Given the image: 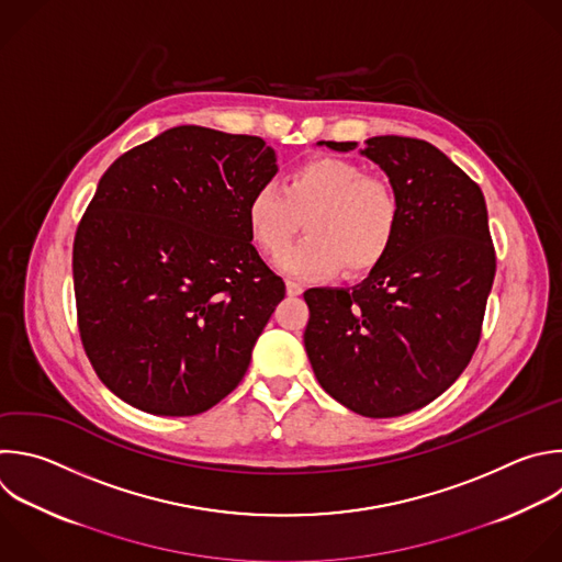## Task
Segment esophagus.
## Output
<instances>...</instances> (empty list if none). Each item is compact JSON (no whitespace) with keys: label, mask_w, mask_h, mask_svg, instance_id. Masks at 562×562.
I'll list each match as a JSON object with an SVG mask.
<instances>
[{"label":"esophagus","mask_w":562,"mask_h":562,"mask_svg":"<svg viewBox=\"0 0 562 562\" xmlns=\"http://www.w3.org/2000/svg\"><path fill=\"white\" fill-rule=\"evenodd\" d=\"M302 291H304L302 284H297V282H293V280L286 282V293H289V295L295 297V295H302Z\"/></svg>","instance_id":"34e87169"}]
</instances>
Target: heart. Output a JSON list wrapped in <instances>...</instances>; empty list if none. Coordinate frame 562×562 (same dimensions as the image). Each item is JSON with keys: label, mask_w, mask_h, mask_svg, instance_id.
<instances>
[{"label": "heart", "mask_w": 562, "mask_h": 562, "mask_svg": "<svg viewBox=\"0 0 562 562\" xmlns=\"http://www.w3.org/2000/svg\"><path fill=\"white\" fill-rule=\"evenodd\" d=\"M306 218V238L278 258L291 278L315 280L375 269L393 247L400 201L393 184L344 158H313L293 167L284 192L265 182L247 203L254 243L269 256L280 254Z\"/></svg>", "instance_id": "obj_1"}]
</instances>
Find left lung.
Returning a JSON list of instances; mask_svg holds the SVG:
<instances>
[{
	"label": "left lung",
	"instance_id": "8db88e82",
	"mask_svg": "<svg viewBox=\"0 0 562 562\" xmlns=\"http://www.w3.org/2000/svg\"><path fill=\"white\" fill-rule=\"evenodd\" d=\"M350 151L355 140H319ZM361 156L400 201L386 258L352 289H308L304 348L319 386L348 411L386 419L424 408L470 363L496 256L481 187L435 145L372 136Z\"/></svg>",
	"mask_w": 562,
	"mask_h": 562
}]
</instances>
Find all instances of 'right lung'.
I'll use <instances>...</instances> for the list:
<instances>
[{"label":"right lung","mask_w":562,"mask_h":562,"mask_svg":"<svg viewBox=\"0 0 562 562\" xmlns=\"http://www.w3.org/2000/svg\"><path fill=\"white\" fill-rule=\"evenodd\" d=\"M276 171L260 136L178 125L101 176L72 278L83 348L119 400L192 417L240 384L284 297L247 225L251 194Z\"/></svg>","instance_id":"add662e5"}]
</instances>
